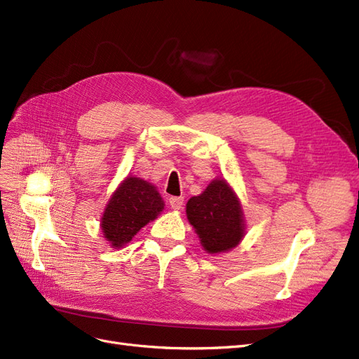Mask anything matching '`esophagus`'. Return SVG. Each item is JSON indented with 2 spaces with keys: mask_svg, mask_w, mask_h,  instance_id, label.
<instances>
[{
  "mask_svg": "<svg viewBox=\"0 0 359 359\" xmlns=\"http://www.w3.org/2000/svg\"><path fill=\"white\" fill-rule=\"evenodd\" d=\"M168 203H170L171 208L180 210V208H182V205H183V196H171L170 200H168Z\"/></svg>",
  "mask_w": 359,
  "mask_h": 359,
  "instance_id": "esophagus-1",
  "label": "esophagus"
}]
</instances>
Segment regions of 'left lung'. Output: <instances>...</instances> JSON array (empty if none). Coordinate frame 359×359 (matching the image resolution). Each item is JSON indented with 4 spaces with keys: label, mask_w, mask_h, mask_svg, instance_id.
Masks as SVG:
<instances>
[{
    "label": "left lung",
    "mask_w": 359,
    "mask_h": 359,
    "mask_svg": "<svg viewBox=\"0 0 359 359\" xmlns=\"http://www.w3.org/2000/svg\"><path fill=\"white\" fill-rule=\"evenodd\" d=\"M187 216L207 253L229 251L244 236L241 204L223 179L213 180L201 195L191 198Z\"/></svg>",
    "instance_id": "8db88e82"
}]
</instances>
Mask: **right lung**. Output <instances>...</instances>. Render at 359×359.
I'll list each match as a JSON object with an SVG mask.
<instances>
[{"label":"right lung","mask_w":359,"mask_h":359,"mask_svg":"<svg viewBox=\"0 0 359 359\" xmlns=\"http://www.w3.org/2000/svg\"><path fill=\"white\" fill-rule=\"evenodd\" d=\"M164 210L154 184L140 177H127L112 194L102 216V232L114 248L130 243L144 224Z\"/></svg>","instance_id":"1"}]
</instances>
